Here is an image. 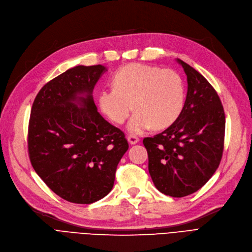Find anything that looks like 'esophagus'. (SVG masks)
<instances>
[{
  "label": "esophagus",
  "instance_id": "1",
  "mask_svg": "<svg viewBox=\"0 0 252 252\" xmlns=\"http://www.w3.org/2000/svg\"><path fill=\"white\" fill-rule=\"evenodd\" d=\"M127 141L131 144H136V143L139 142V138L137 136H134V135H128L127 136Z\"/></svg>",
  "mask_w": 252,
  "mask_h": 252
}]
</instances>
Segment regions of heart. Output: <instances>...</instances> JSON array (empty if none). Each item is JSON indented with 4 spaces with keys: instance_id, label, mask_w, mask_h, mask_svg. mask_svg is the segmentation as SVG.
<instances>
[{
    "instance_id": "1",
    "label": "heart",
    "mask_w": 252,
    "mask_h": 252,
    "mask_svg": "<svg viewBox=\"0 0 252 252\" xmlns=\"http://www.w3.org/2000/svg\"><path fill=\"white\" fill-rule=\"evenodd\" d=\"M113 87L98 93L99 109L113 123L121 125L132 113L134 105L136 113L127 126L134 134H141L152 126L168 127L184 108V82L172 69L128 64L114 74Z\"/></svg>"
}]
</instances>
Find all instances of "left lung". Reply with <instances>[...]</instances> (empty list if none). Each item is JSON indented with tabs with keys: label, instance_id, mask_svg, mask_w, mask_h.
Segmentation results:
<instances>
[{
	"label": "left lung",
	"instance_id": "left-lung-1",
	"mask_svg": "<svg viewBox=\"0 0 252 252\" xmlns=\"http://www.w3.org/2000/svg\"><path fill=\"white\" fill-rule=\"evenodd\" d=\"M188 91L179 118L164 132L143 139L156 188L172 197L199 190L217 170L224 147L225 115L216 90L202 74L176 59Z\"/></svg>",
	"mask_w": 252,
	"mask_h": 252
}]
</instances>
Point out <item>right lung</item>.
<instances>
[{
	"label": "right lung",
	"mask_w": 252,
	"mask_h": 252,
	"mask_svg": "<svg viewBox=\"0 0 252 252\" xmlns=\"http://www.w3.org/2000/svg\"><path fill=\"white\" fill-rule=\"evenodd\" d=\"M106 71L99 64L72 67L46 83L32 106L31 164L45 185L69 202L104 198L128 148L124 132L105 120L93 100V89Z\"/></svg>",
	"instance_id": "right-lung-1"
}]
</instances>
